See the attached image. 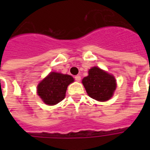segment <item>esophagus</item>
<instances>
[{"label":"esophagus","mask_w":150,"mask_h":150,"mask_svg":"<svg viewBox=\"0 0 150 150\" xmlns=\"http://www.w3.org/2000/svg\"><path fill=\"white\" fill-rule=\"evenodd\" d=\"M75 79L76 80L77 82H79L80 80H81V76L80 75H75Z\"/></svg>","instance_id":"34e87169"}]
</instances>
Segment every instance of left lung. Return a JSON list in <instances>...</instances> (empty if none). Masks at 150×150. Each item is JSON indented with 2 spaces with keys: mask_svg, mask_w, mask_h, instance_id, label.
Here are the masks:
<instances>
[{
  "mask_svg": "<svg viewBox=\"0 0 150 150\" xmlns=\"http://www.w3.org/2000/svg\"><path fill=\"white\" fill-rule=\"evenodd\" d=\"M88 96L98 101H107L112 96L116 83L114 76L94 67L89 70L88 75L82 80Z\"/></svg>",
  "mask_w": 150,
  "mask_h": 150,
  "instance_id": "left-lung-1",
  "label": "left lung"
}]
</instances>
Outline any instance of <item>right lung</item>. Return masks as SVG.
Here are the masks:
<instances>
[{"label":"right lung","mask_w":150,"mask_h":150,"mask_svg":"<svg viewBox=\"0 0 150 150\" xmlns=\"http://www.w3.org/2000/svg\"><path fill=\"white\" fill-rule=\"evenodd\" d=\"M74 82L71 75L51 72L38 86V94L45 104L54 105L66 96L67 86Z\"/></svg>","instance_id":"obj_1"}]
</instances>
